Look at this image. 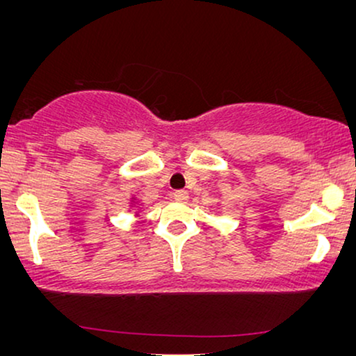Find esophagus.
I'll return each mask as SVG.
<instances>
[{
  "label": "esophagus",
  "mask_w": 356,
  "mask_h": 356,
  "mask_svg": "<svg viewBox=\"0 0 356 356\" xmlns=\"http://www.w3.org/2000/svg\"><path fill=\"white\" fill-rule=\"evenodd\" d=\"M173 199L178 202H186L189 199L188 191H183V189H178V191L173 193Z\"/></svg>",
  "instance_id": "34e87169"
}]
</instances>
